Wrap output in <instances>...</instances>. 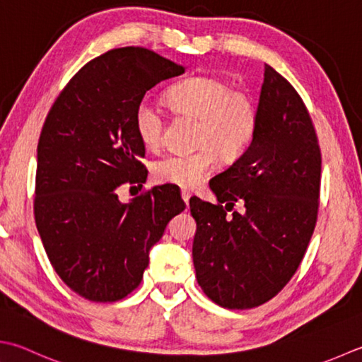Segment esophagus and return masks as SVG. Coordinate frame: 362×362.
<instances>
[{"label": "esophagus", "instance_id": "esophagus-1", "mask_svg": "<svg viewBox=\"0 0 362 362\" xmlns=\"http://www.w3.org/2000/svg\"><path fill=\"white\" fill-rule=\"evenodd\" d=\"M180 194H182V199H183V202L187 204V207H188V202H189V197H191V193L188 189H182L180 191Z\"/></svg>", "mask_w": 362, "mask_h": 362}]
</instances>
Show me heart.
Wrapping results in <instances>:
<instances>
[{"label": "heart", "mask_w": 362, "mask_h": 362, "mask_svg": "<svg viewBox=\"0 0 362 362\" xmlns=\"http://www.w3.org/2000/svg\"><path fill=\"white\" fill-rule=\"evenodd\" d=\"M166 102L177 115L197 119L193 153H168L153 161L152 175L160 183L197 187L215 168L216 157L235 160L256 134L259 108L251 94L233 89L216 76H193L166 92ZM134 130L148 151L163 143L165 116L151 100H141L134 111Z\"/></svg>", "instance_id": "1"}]
</instances>
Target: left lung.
I'll list each match as a JSON object with an SVG mask.
<instances>
[{"instance_id":"left-lung-1","label":"left lung","mask_w":362,"mask_h":362,"mask_svg":"<svg viewBox=\"0 0 362 362\" xmlns=\"http://www.w3.org/2000/svg\"><path fill=\"white\" fill-rule=\"evenodd\" d=\"M259 124L246 152L210 180L218 204L191 197L197 284L228 309H252L278 295L298 270L313 237L322 153L306 105L265 66ZM235 202L243 214L228 216Z\"/></svg>"}]
</instances>
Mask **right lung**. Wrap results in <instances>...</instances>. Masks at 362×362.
Returning <instances> with one entry per match:
<instances>
[{
	"label": "right lung",
	"instance_id": "add662e5",
	"mask_svg": "<svg viewBox=\"0 0 362 362\" xmlns=\"http://www.w3.org/2000/svg\"><path fill=\"white\" fill-rule=\"evenodd\" d=\"M183 72L152 49H110L78 70L48 111L37 144L35 226L54 272L89 301L132 293L151 247L185 209L174 187H155L129 204L116 193L147 177L134 130L138 103Z\"/></svg>",
	"mask_w": 362,
	"mask_h": 362
}]
</instances>
